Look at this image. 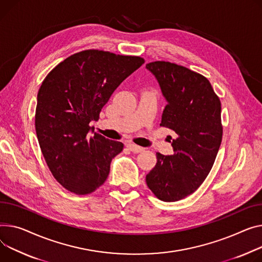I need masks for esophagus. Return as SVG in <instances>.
Segmentation results:
<instances>
[{"instance_id":"esophagus-1","label":"esophagus","mask_w":262,"mask_h":262,"mask_svg":"<svg viewBox=\"0 0 262 262\" xmlns=\"http://www.w3.org/2000/svg\"><path fill=\"white\" fill-rule=\"evenodd\" d=\"M126 146H127V148H128L130 151H133V152H141V151L144 149L143 147L139 146V145H136V144H134V143H127Z\"/></svg>"}]
</instances>
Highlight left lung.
Masks as SVG:
<instances>
[{
	"mask_svg": "<svg viewBox=\"0 0 262 262\" xmlns=\"http://www.w3.org/2000/svg\"><path fill=\"white\" fill-rule=\"evenodd\" d=\"M146 69L167 102L160 125L177 135L172 155L156 154L146 184L160 200L178 201L193 194L213 167L222 140L221 103L210 81L186 67L157 61Z\"/></svg>",
	"mask_w": 262,
	"mask_h": 262,
	"instance_id": "8db88e82",
	"label": "left lung"
}]
</instances>
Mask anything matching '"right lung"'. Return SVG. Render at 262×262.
Masks as SVG:
<instances>
[{
	"label": "right lung",
	"instance_id": "1",
	"mask_svg": "<svg viewBox=\"0 0 262 262\" xmlns=\"http://www.w3.org/2000/svg\"><path fill=\"white\" fill-rule=\"evenodd\" d=\"M144 63L140 57L84 50L47 75L37 98L36 133L56 180L77 195L91 194L108 177L123 143L99 134L90 123L117 87Z\"/></svg>",
	"mask_w": 262,
	"mask_h": 262
}]
</instances>
